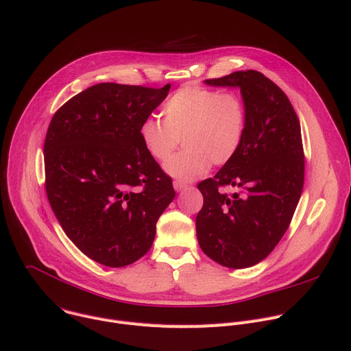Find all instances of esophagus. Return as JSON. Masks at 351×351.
I'll return each instance as SVG.
<instances>
[{"instance_id":"esophagus-1","label":"esophagus","mask_w":351,"mask_h":351,"mask_svg":"<svg viewBox=\"0 0 351 351\" xmlns=\"http://www.w3.org/2000/svg\"><path fill=\"white\" fill-rule=\"evenodd\" d=\"M173 187H175L176 192H182V190H184L187 187V184L184 182H182V180H175L173 182Z\"/></svg>"}]
</instances>
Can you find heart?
I'll return each mask as SVG.
<instances>
[{
  "label": "heart",
  "instance_id": "1",
  "mask_svg": "<svg viewBox=\"0 0 351 351\" xmlns=\"http://www.w3.org/2000/svg\"><path fill=\"white\" fill-rule=\"evenodd\" d=\"M246 110L235 92L200 86L176 90L162 106V120H143L138 136L144 149L158 162L171 156L182 140L184 148L165 164L169 175L192 180L204 175L211 162L226 165L241 148Z\"/></svg>",
  "mask_w": 351,
  "mask_h": 351
}]
</instances>
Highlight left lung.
I'll use <instances>...</instances> for the list:
<instances>
[{"label": "left lung", "mask_w": 351, "mask_h": 351, "mask_svg": "<svg viewBox=\"0 0 351 351\" xmlns=\"http://www.w3.org/2000/svg\"><path fill=\"white\" fill-rule=\"evenodd\" d=\"M206 82L241 88L246 127L237 155L197 184L204 199L196 217L197 239L214 262L245 269L269 256L300 202L305 171L300 119L282 89L259 71ZM226 186L234 193L226 194Z\"/></svg>", "instance_id": "left-lung-1"}]
</instances>
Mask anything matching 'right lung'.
Instances as JSON below:
<instances>
[{"mask_svg":"<svg viewBox=\"0 0 351 351\" xmlns=\"http://www.w3.org/2000/svg\"><path fill=\"white\" fill-rule=\"evenodd\" d=\"M169 88L97 84L58 108L49 124V203L73 243L104 266L123 267L144 256L175 197L172 178L138 136Z\"/></svg>","mask_w":351,"mask_h":351,"instance_id":"right-lung-1","label":"right lung"}]
</instances>
